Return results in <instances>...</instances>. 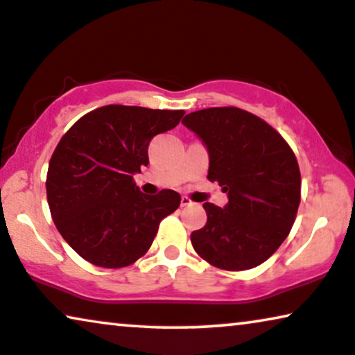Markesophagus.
Segmentation results:
<instances>
[{"label": "esophagus", "mask_w": 355, "mask_h": 355, "mask_svg": "<svg viewBox=\"0 0 355 355\" xmlns=\"http://www.w3.org/2000/svg\"><path fill=\"white\" fill-rule=\"evenodd\" d=\"M180 205H182V207H188V206H193V205H195V202H193L188 196H183V198H182V201H180Z\"/></svg>", "instance_id": "obj_1"}]
</instances>
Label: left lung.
I'll return each instance as SVG.
<instances>
[{
  "instance_id": "obj_1",
  "label": "left lung",
  "mask_w": 355,
  "mask_h": 355,
  "mask_svg": "<svg viewBox=\"0 0 355 355\" xmlns=\"http://www.w3.org/2000/svg\"><path fill=\"white\" fill-rule=\"evenodd\" d=\"M209 153V182L229 202H205L206 225L191 234L195 252L212 266L245 271L281 247L300 205V168L287 141L261 118L237 107H211L182 120Z\"/></svg>"
}]
</instances>
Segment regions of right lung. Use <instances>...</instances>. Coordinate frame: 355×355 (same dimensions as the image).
Segmentation results:
<instances>
[{"label": "right lung", "mask_w": 355, "mask_h": 355, "mask_svg": "<svg viewBox=\"0 0 355 355\" xmlns=\"http://www.w3.org/2000/svg\"><path fill=\"white\" fill-rule=\"evenodd\" d=\"M183 115L105 105L79 118L60 139L46 172V200L61 237L86 261L108 269L138 261L160 220L180 206L173 190L141 193L133 173L149 164L150 139Z\"/></svg>", "instance_id": "right-lung-1"}]
</instances>
